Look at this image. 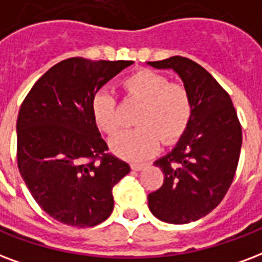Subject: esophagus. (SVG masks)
<instances>
[{"label":"esophagus","instance_id":"esophagus-1","mask_svg":"<svg viewBox=\"0 0 262 262\" xmlns=\"http://www.w3.org/2000/svg\"><path fill=\"white\" fill-rule=\"evenodd\" d=\"M130 167L133 169V170L139 171V170H143V169L145 167V165H144V163H132Z\"/></svg>","mask_w":262,"mask_h":262}]
</instances>
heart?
Returning <instances> with one entry per match:
<instances>
[{
    "mask_svg": "<svg viewBox=\"0 0 262 262\" xmlns=\"http://www.w3.org/2000/svg\"><path fill=\"white\" fill-rule=\"evenodd\" d=\"M123 91L130 100L143 103L136 129L123 130L111 140L117 155L141 161L157 152L161 139L171 143L183 135L192 117V100L188 89L169 82L165 75L140 70L123 79ZM92 115L100 130L114 135L121 127V115L113 92L101 89L92 99Z\"/></svg>",
    "mask_w": 262,
    "mask_h": 262,
    "instance_id": "heart-1",
    "label": "heart"
}]
</instances>
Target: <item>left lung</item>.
Returning a JSON list of instances; mask_svg holds the SVG:
<instances>
[{
	"mask_svg": "<svg viewBox=\"0 0 262 262\" xmlns=\"http://www.w3.org/2000/svg\"><path fill=\"white\" fill-rule=\"evenodd\" d=\"M179 74L192 100V117L179 143L155 161L163 184L148 195V207L169 224H187L209 214L235 177L242 127L232 100L202 66L183 56L148 61Z\"/></svg>",
	"mask_w": 262,
	"mask_h": 262,
	"instance_id": "8db88e82",
	"label": "left lung"
}]
</instances>
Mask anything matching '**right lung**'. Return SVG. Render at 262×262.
I'll return each instance as SVG.
<instances>
[{"label": "right lung", "mask_w": 262, "mask_h": 262, "mask_svg": "<svg viewBox=\"0 0 262 262\" xmlns=\"http://www.w3.org/2000/svg\"><path fill=\"white\" fill-rule=\"evenodd\" d=\"M133 61L70 57L34 83L17 115V167L43 211L71 227H95L114 209L113 188L130 167L108 152L92 99Z\"/></svg>", "instance_id": "add662e5"}]
</instances>
